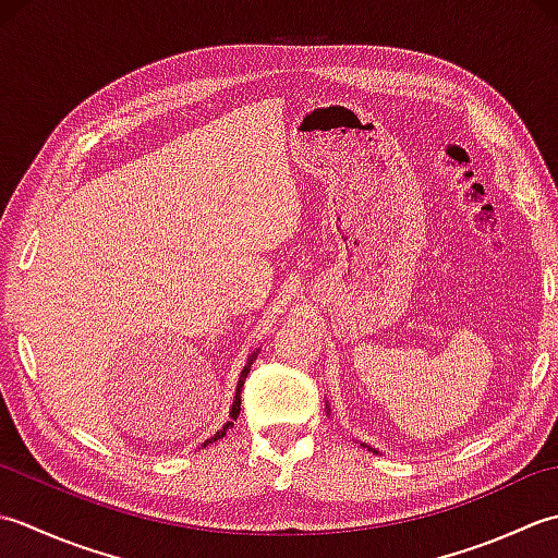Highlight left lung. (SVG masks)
<instances>
[{"label": "left lung", "mask_w": 558, "mask_h": 558, "mask_svg": "<svg viewBox=\"0 0 558 558\" xmlns=\"http://www.w3.org/2000/svg\"><path fill=\"white\" fill-rule=\"evenodd\" d=\"M325 409H327V414H329V402H327V407H325ZM373 452H375V450H373Z\"/></svg>", "instance_id": "8db88e82"}]
</instances>
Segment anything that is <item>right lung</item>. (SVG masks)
<instances>
[{
	"label": "right lung",
	"mask_w": 558,
	"mask_h": 558,
	"mask_svg": "<svg viewBox=\"0 0 558 558\" xmlns=\"http://www.w3.org/2000/svg\"><path fill=\"white\" fill-rule=\"evenodd\" d=\"M257 354H259V349H255L253 354L247 356V361H245V366H243V371H241V378H238V385H235V397H233V404H231V412H229V422H226L219 430H216V434L211 436V438H207L202 442V448H207L209 442H214V440H219V438H223L226 436V430H229L231 426H233V422L238 418V414H241V392H243V383H245V378H247V373H250V366H253V361L257 359Z\"/></svg>",
	"instance_id": "right-lung-1"
}]
</instances>
